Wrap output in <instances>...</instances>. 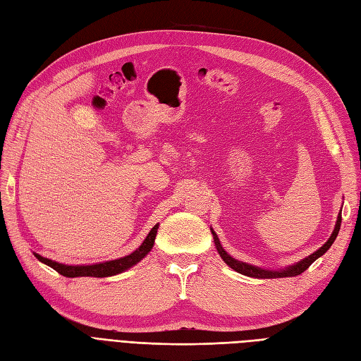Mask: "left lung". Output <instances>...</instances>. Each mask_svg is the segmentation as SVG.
Returning <instances> with one entry per match:
<instances>
[{
  "label": "left lung",
  "mask_w": 361,
  "mask_h": 361,
  "mask_svg": "<svg viewBox=\"0 0 361 361\" xmlns=\"http://www.w3.org/2000/svg\"><path fill=\"white\" fill-rule=\"evenodd\" d=\"M341 223H342V212L338 214V216H337V223H336V227H334V232L331 233V236H330V239L329 241H326L318 251H314L313 255H310L309 257H305V259H302L301 262H298L297 265H292V267H289V268H286V269H283V271H268V269H260V268H256V267H253V265H247V264H244V262H239V260H236V259H233L232 256H228L226 251L223 250V247L220 245V241H218V238H216V235L214 233V231H212V235H214V239H215V245H216V250H218V253H220V256H221V259L226 262V264L231 267L232 269H235L236 272H239V274H244V276H248V277H255V279H277V277H295V276H300L301 272H304L305 269H307L313 262L318 259V257H321L326 250H329L331 245H333V243H334V239L337 238V233H338V228H341Z\"/></svg>",
  "instance_id": "left-lung-1"
}]
</instances>
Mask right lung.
Instances as JSON below:
<instances>
[{
    "mask_svg": "<svg viewBox=\"0 0 361 361\" xmlns=\"http://www.w3.org/2000/svg\"><path fill=\"white\" fill-rule=\"evenodd\" d=\"M158 232V224L152 228L149 232L147 238L145 239V243L141 244L134 253H130L125 257H120L116 260H110V262H104V264H96V265H63V264H57V262H52L47 257H42L39 255H36V257L47 264L48 267L56 269L59 274L64 276V277H110V276H116L118 272H122L130 267H134L135 264L143 259L149 251L154 247L155 243V236Z\"/></svg>",
    "mask_w": 361,
    "mask_h": 361,
    "instance_id": "1",
    "label": "right lung"
}]
</instances>
